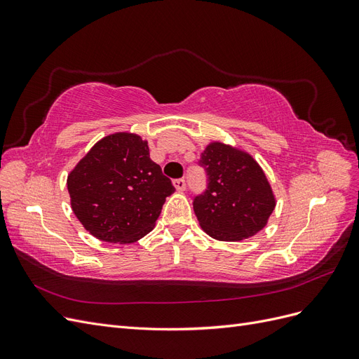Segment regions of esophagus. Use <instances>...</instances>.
I'll use <instances>...</instances> for the list:
<instances>
[{
    "label": "esophagus",
    "instance_id": "1",
    "mask_svg": "<svg viewBox=\"0 0 359 359\" xmlns=\"http://www.w3.org/2000/svg\"><path fill=\"white\" fill-rule=\"evenodd\" d=\"M173 186H175V189L178 191H184V190H186L187 184H186V180H184V178H178V180L173 181Z\"/></svg>",
    "mask_w": 359,
    "mask_h": 359
}]
</instances>
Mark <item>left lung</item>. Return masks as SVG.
<instances>
[{
	"label": "left lung",
	"mask_w": 359,
	"mask_h": 359,
	"mask_svg": "<svg viewBox=\"0 0 359 359\" xmlns=\"http://www.w3.org/2000/svg\"><path fill=\"white\" fill-rule=\"evenodd\" d=\"M198 165L208 184L194 196L193 210L206 233L220 241H240L264 229L276 199L252 156L214 142L205 148Z\"/></svg>",
	"instance_id": "8db88e82"
}]
</instances>
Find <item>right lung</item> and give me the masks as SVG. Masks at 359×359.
Here are the masks:
<instances>
[{
	"label": "right lung",
	"mask_w": 359,
	"mask_h": 359,
	"mask_svg": "<svg viewBox=\"0 0 359 359\" xmlns=\"http://www.w3.org/2000/svg\"><path fill=\"white\" fill-rule=\"evenodd\" d=\"M72 210L106 243H135L153 231L172 181L149 158L148 142L132 133L99 140L67 178Z\"/></svg>",
	"instance_id": "add662e5"
}]
</instances>
